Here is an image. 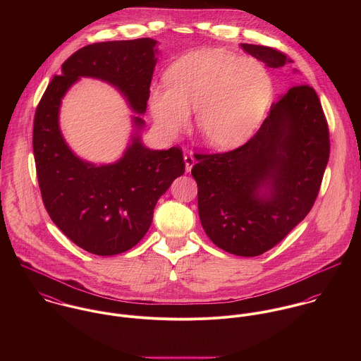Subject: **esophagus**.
<instances>
[{
  "label": "esophagus",
  "mask_w": 361,
  "mask_h": 361,
  "mask_svg": "<svg viewBox=\"0 0 361 361\" xmlns=\"http://www.w3.org/2000/svg\"><path fill=\"white\" fill-rule=\"evenodd\" d=\"M183 159H185V165H186V172H190L192 171V168H193V165H195V158H193V155L186 154L183 157Z\"/></svg>",
  "instance_id": "esophagus-1"
}]
</instances>
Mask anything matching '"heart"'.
Instances as JSON below:
<instances>
[{
    "instance_id": "b5f03b06",
    "label": "heart",
    "mask_w": 361,
    "mask_h": 361,
    "mask_svg": "<svg viewBox=\"0 0 361 361\" xmlns=\"http://www.w3.org/2000/svg\"><path fill=\"white\" fill-rule=\"evenodd\" d=\"M165 83L149 99L159 130L178 136L195 109L199 133L219 152L239 147L256 132L272 94L271 78L258 61L222 49L180 56L166 69Z\"/></svg>"
}]
</instances>
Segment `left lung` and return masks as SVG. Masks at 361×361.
<instances>
[{
	"mask_svg": "<svg viewBox=\"0 0 361 361\" xmlns=\"http://www.w3.org/2000/svg\"><path fill=\"white\" fill-rule=\"evenodd\" d=\"M242 49L268 68L292 62L265 46ZM296 72V71H295ZM200 222L219 249L256 257L278 245L314 204L329 158V133L312 87H290L242 147L195 154Z\"/></svg>",
	"mask_w": 361,
	"mask_h": 361,
	"instance_id": "obj_1",
	"label": "left lung"
}]
</instances>
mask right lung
<instances>
[{
	"label": "right lung",
	"mask_w": 361,
	"mask_h": 361,
	"mask_svg": "<svg viewBox=\"0 0 361 361\" xmlns=\"http://www.w3.org/2000/svg\"><path fill=\"white\" fill-rule=\"evenodd\" d=\"M153 39L105 42L73 52L52 78L37 105L33 153L39 186L52 222L76 246L97 256H114L136 246L147 233L158 199L185 173L182 150H150L140 130L157 63ZM80 77L114 85L134 116V135L124 155L96 166L75 155L59 129V108Z\"/></svg>",
	"instance_id": "obj_1"
}]
</instances>
